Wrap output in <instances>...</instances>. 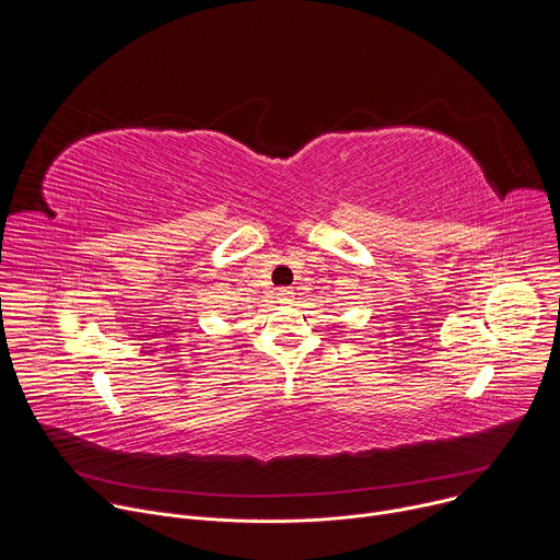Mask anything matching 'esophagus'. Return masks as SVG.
Instances as JSON below:
<instances>
[{
    "mask_svg": "<svg viewBox=\"0 0 560 560\" xmlns=\"http://www.w3.org/2000/svg\"><path fill=\"white\" fill-rule=\"evenodd\" d=\"M292 299H294V292H292L290 288H279V290H277V301H279L281 305L292 303Z\"/></svg>",
    "mask_w": 560,
    "mask_h": 560,
    "instance_id": "34e87169",
    "label": "esophagus"
}]
</instances>
